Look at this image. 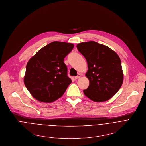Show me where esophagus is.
Masks as SVG:
<instances>
[{
	"mask_svg": "<svg viewBox=\"0 0 146 146\" xmlns=\"http://www.w3.org/2000/svg\"><path fill=\"white\" fill-rule=\"evenodd\" d=\"M80 76H81V75H80V74H78V75H77L76 76H75V79H79V78H80Z\"/></svg>",
	"mask_w": 146,
	"mask_h": 146,
	"instance_id": "esophagus-1",
	"label": "esophagus"
}]
</instances>
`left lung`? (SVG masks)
Listing matches in <instances>:
<instances>
[{
  "label": "left lung",
  "instance_id": "obj_1",
  "mask_svg": "<svg viewBox=\"0 0 146 146\" xmlns=\"http://www.w3.org/2000/svg\"><path fill=\"white\" fill-rule=\"evenodd\" d=\"M78 51L86 58L89 80L88 88L84 93L96 102L107 101L121 88L123 79L121 59L108 47L94 41L77 44Z\"/></svg>",
  "mask_w": 146,
  "mask_h": 146
}]
</instances>
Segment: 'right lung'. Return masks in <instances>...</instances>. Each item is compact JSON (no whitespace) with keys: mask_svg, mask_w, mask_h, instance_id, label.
Wrapping results in <instances>:
<instances>
[{"mask_svg":"<svg viewBox=\"0 0 146 146\" xmlns=\"http://www.w3.org/2000/svg\"><path fill=\"white\" fill-rule=\"evenodd\" d=\"M74 46L72 43L53 42L42 47L28 61L24 82L35 99L52 103L66 92L72 81L67 76L64 58Z\"/></svg>","mask_w":146,"mask_h":146,"instance_id":"add662e5","label":"right lung"}]
</instances>
